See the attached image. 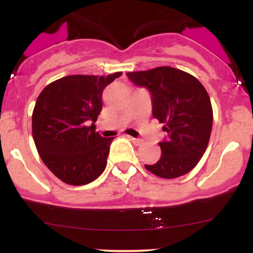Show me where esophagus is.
Masks as SVG:
<instances>
[{"label":"esophagus","instance_id":"esophagus-1","mask_svg":"<svg viewBox=\"0 0 253 253\" xmlns=\"http://www.w3.org/2000/svg\"><path fill=\"white\" fill-rule=\"evenodd\" d=\"M128 139H129L130 141H132V143H134L135 145H138V146H139V145H141V144L144 143V140H143V139H139V138H133V136H128Z\"/></svg>","mask_w":253,"mask_h":253}]
</instances>
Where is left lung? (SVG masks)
<instances>
[{"instance_id": "1", "label": "left lung", "mask_w": 253, "mask_h": 253, "mask_svg": "<svg viewBox=\"0 0 253 253\" xmlns=\"http://www.w3.org/2000/svg\"><path fill=\"white\" fill-rule=\"evenodd\" d=\"M126 75L136 86L149 90L153 118L164 124L168 133L159 143V161L145 168L162 178L188 173L202 158L211 138L213 109L207 90L194 76L170 66Z\"/></svg>"}]
</instances>
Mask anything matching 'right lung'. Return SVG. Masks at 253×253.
Listing matches in <instances>:
<instances>
[{
  "mask_svg": "<svg viewBox=\"0 0 253 253\" xmlns=\"http://www.w3.org/2000/svg\"><path fill=\"white\" fill-rule=\"evenodd\" d=\"M121 75L65 76L38 96L32 115L34 144L46 167L66 184H88L106 169L114 138L95 132L94 123L102 110L104 88Z\"/></svg>",
  "mask_w": 253,
  "mask_h": 253,
  "instance_id": "obj_1",
  "label": "right lung"
}]
</instances>
